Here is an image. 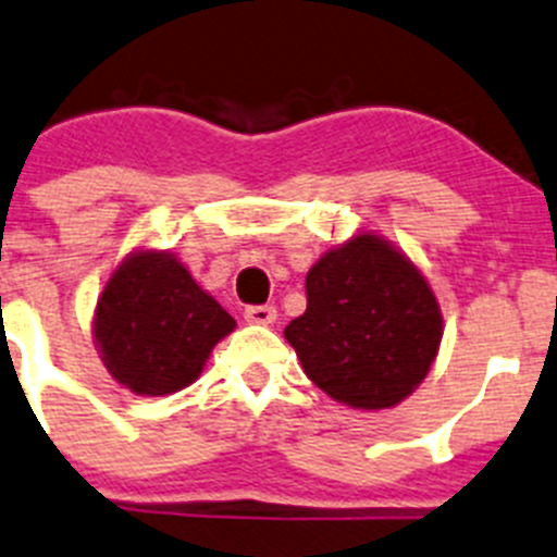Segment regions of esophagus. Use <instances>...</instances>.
Returning <instances> with one entry per match:
<instances>
[{
  "mask_svg": "<svg viewBox=\"0 0 557 557\" xmlns=\"http://www.w3.org/2000/svg\"><path fill=\"white\" fill-rule=\"evenodd\" d=\"M243 317H246V322H251V325H273L278 314H275L273 306H248Z\"/></svg>",
  "mask_w": 557,
  "mask_h": 557,
  "instance_id": "1",
  "label": "esophagus"
}]
</instances>
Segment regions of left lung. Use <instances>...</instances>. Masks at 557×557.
Masks as SVG:
<instances>
[{"instance_id": "8db88e82", "label": "left lung", "mask_w": 557, "mask_h": 557, "mask_svg": "<svg viewBox=\"0 0 557 557\" xmlns=\"http://www.w3.org/2000/svg\"><path fill=\"white\" fill-rule=\"evenodd\" d=\"M309 304L284 327L306 377L352 410H391L426 380L443 342L432 284L388 237L358 230L306 273Z\"/></svg>"}]
</instances>
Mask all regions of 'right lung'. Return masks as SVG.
<instances>
[{"mask_svg": "<svg viewBox=\"0 0 557 557\" xmlns=\"http://www.w3.org/2000/svg\"><path fill=\"white\" fill-rule=\"evenodd\" d=\"M235 327V317L172 251L139 246L98 295L92 342L116 385L169 396L199 380L215 344Z\"/></svg>", "mask_w": 557, "mask_h": 557, "instance_id": "obj_1", "label": "right lung"}]
</instances>
